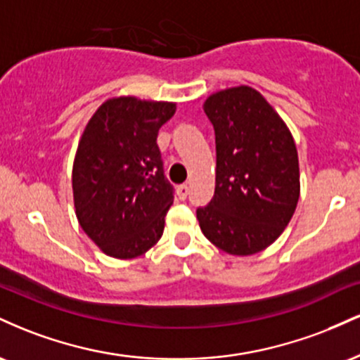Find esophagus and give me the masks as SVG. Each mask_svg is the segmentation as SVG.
Here are the masks:
<instances>
[{"mask_svg": "<svg viewBox=\"0 0 360 360\" xmlns=\"http://www.w3.org/2000/svg\"><path fill=\"white\" fill-rule=\"evenodd\" d=\"M188 193H189V186L188 184L177 186V196H179L181 200H186V198H188Z\"/></svg>", "mask_w": 360, "mask_h": 360, "instance_id": "esophagus-1", "label": "esophagus"}]
</instances>
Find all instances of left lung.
Instances as JSON below:
<instances>
[{"mask_svg": "<svg viewBox=\"0 0 360 360\" xmlns=\"http://www.w3.org/2000/svg\"><path fill=\"white\" fill-rule=\"evenodd\" d=\"M214 128V194L196 210L201 232L232 255L267 249L288 226L300 200L298 150L266 98L249 86L205 101Z\"/></svg>", "mask_w": 360, "mask_h": 360, "instance_id": "1", "label": "left lung"}]
</instances>
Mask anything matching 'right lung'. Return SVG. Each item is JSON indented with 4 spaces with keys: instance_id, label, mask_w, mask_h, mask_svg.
Instances as JSON below:
<instances>
[{
    "instance_id": "1",
    "label": "right lung",
    "mask_w": 360,
    "mask_h": 360,
    "mask_svg": "<svg viewBox=\"0 0 360 360\" xmlns=\"http://www.w3.org/2000/svg\"><path fill=\"white\" fill-rule=\"evenodd\" d=\"M176 103L120 96L91 117L72 167L81 229L106 255L135 259L162 237L174 188L164 176L159 128Z\"/></svg>"
}]
</instances>
